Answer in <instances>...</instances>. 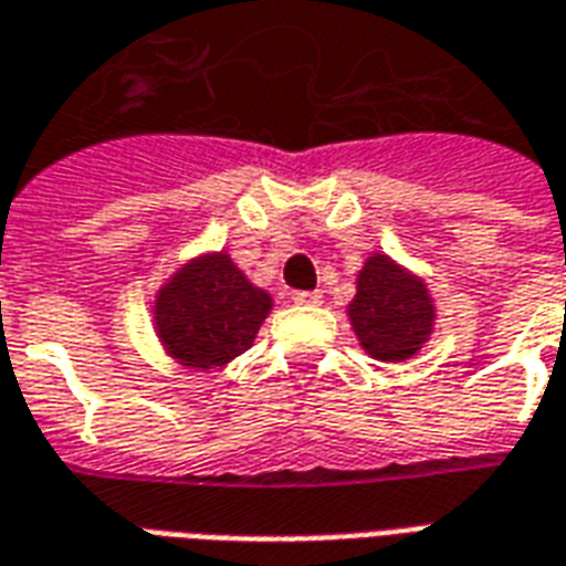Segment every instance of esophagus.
<instances>
[{
    "mask_svg": "<svg viewBox=\"0 0 566 566\" xmlns=\"http://www.w3.org/2000/svg\"><path fill=\"white\" fill-rule=\"evenodd\" d=\"M291 300H294L296 306H318L321 300H324V294H321V291H294Z\"/></svg>",
    "mask_w": 566,
    "mask_h": 566,
    "instance_id": "1",
    "label": "esophagus"
}]
</instances>
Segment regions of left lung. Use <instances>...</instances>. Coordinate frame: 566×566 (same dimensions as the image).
Returning a JSON list of instances; mask_svg holds the SVG:
<instances>
[{"instance_id":"obj_1","label":"left lung","mask_w":566,"mask_h":566,"mask_svg":"<svg viewBox=\"0 0 566 566\" xmlns=\"http://www.w3.org/2000/svg\"><path fill=\"white\" fill-rule=\"evenodd\" d=\"M348 318L364 352L385 364H400L421 352L433 333L437 308L427 284L388 254H373L357 272V294Z\"/></svg>"}]
</instances>
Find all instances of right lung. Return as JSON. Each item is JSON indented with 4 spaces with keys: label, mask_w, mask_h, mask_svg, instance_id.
I'll return each instance as SVG.
<instances>
[{
    "label": "right lung",
    "mask_w": 566,
    "mask_h": 566,
    "mask_svg": "<svg viewBox=\"0 0 566 566\" xmlns=\"http://www.w3.org/2000/svg\"><path fill=\"white\" fill-rule=\"evenodd\" d=\"M272 296L254 287L230 254L187 260L154 300V333L175 364L214 369L251 348Z\"/></svg>",
    "instance_id": "add662e5"
}]
</instances>
